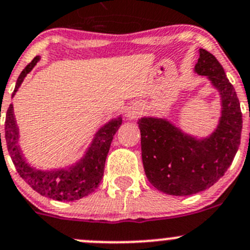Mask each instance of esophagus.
I'll use <instances>...</instances> for the list:
<instances>
[{
    "mask_svg": "<svg viewBox=\"0 0 250 250\" xmlns=\"http://www.w3.org/2000/svg\"><path fill=\"white\" fill-rule=\"evenodd\" d=\"M140 113H141L140 106H138V105H133V106H130L129 109L127 110V117L128 118H135V117H138Z\"/></svg>",
    "mask_w": 250,
    "mask_h": 250,
    "instance_id": "34e87169",
    "label": "esophagus"
}]
</instances>
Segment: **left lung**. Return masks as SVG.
Here are the masks:
<instances>
[{"mask_svg":"<svg viewBox=\"0 0 250 250\" xmlns=\"http://www.w3.org/2000/svg\"><path fill=\"white\" fill-rule=\"evenodd\" d=\"M195 72L207 76L219 92L221 115L211 134H188L167 118L143 117L141 157L148 181L172 196L207 190L225 174L241 144L242 112L236 90L216 58L201 48Z\"/></svg>","mask_w":250,"mask_h":250,"instance_id":"1","label":"left lung"}]
</instances>
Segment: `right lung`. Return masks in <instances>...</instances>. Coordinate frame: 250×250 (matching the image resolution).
Segmentation results:
<instances>
[{
  "instance_id": "add662e5",
  "label": "right lung",
  "mask_w": 250,
  "mask_h": 250,
  "mask_svg": "<svg viewBox=\"0 0 250 250\" xmlns=\"http://www.w3.org/2000/svg\"><path fill=\"white\" fill-rule=\"evenodd\" d=\"M41 58L36 57L19 75L12 98L16 95L26 75L35 67ZM122 125V117L112 118L94 134L92 143L81 160L74 165L55 169H37L26 162L19 145V128L14 116L13 104L6 112L4 137L12 161L19 175L35 191L42 196L57 201H75L90 195L99 186L104 175L106 156L113 135ZM1 139V134H0ZM1 141V140H0Z\"/></svg>"
}]
</instances>
